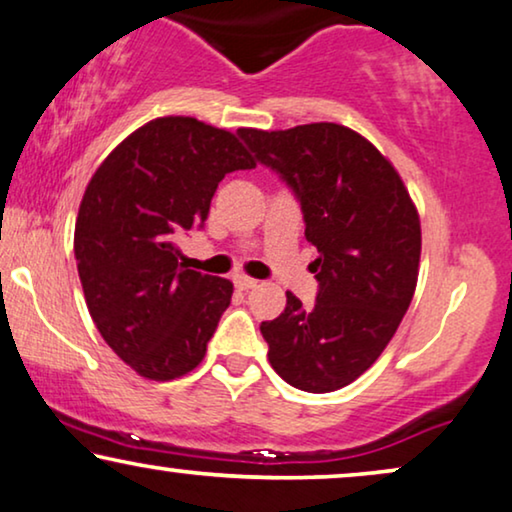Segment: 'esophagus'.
I'll return each instance as SVG.
<instances>
[{
  "mask_svg": "<svg viewBox=\"0 0 512 512\" xmlns=\"http://www.w3.org/2000/svg\"><path fill=\"white\" fill-rule=\"evenodd\" d=\"M233 282H235V286H237V289H240V291H249V289H254V286L258 284L256 279H251V277H247V275H235Z\"/></svg>",
  "mask_w": 512,
  "mask_h": 512,
  "instance_id": "obj_1",
  "label": "esophagus"
}]
</instances>
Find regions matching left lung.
<instances>
[{"instance_id": "obj_1", "label": "left lung", "mask_w": 512, "mask_h": 512, "mask_svg": "<svg viewBox=\"0 0 512 512\" xmlns=\"http://www.w3.org/2000/svg\"><path fill=\"white\" fill-rule=\"evenodd\" d=\"M263 165L296 191L317 303L286 291L263 321L268 359L291 387L328 394L361 377L394 338L417 289L422 226L401 174L366 137L338 123L289 130L242 128Z\"/></svg>"}]
</instances>
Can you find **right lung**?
<instances>
[{
    "label": "right lung",
    "instance_id": "right-lung-1",
    "mask_svg": "<svg viewBox=\"0 0 512 512\" xmlns=\"http://www.w3.org/2000/svg\"><path fill=\"white\" fill-rule=\"evenodd\" d=\"M251 167L235 132L163 116L88 181L74 228L83 296L104 342L146 380H174L205 359L233 282L184 268L177 240L207 221L228 172Z\"/></svg>",
    "mask_w": 512,
    "mask_h": 512
}]
</instances>
